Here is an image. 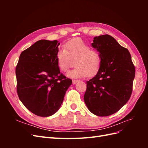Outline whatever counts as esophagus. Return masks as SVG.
<instances>
[{"label":"esophagus","mask_w":148,"mask_h":148,"mask_svg":"<svg viewBox=\"0 0 148 148\" xmlns=\"http://www.w3.org/2000/svg\"><path fill=\"white\" fill-rule=\"evenodd\" d=\"M78 80H73V81H72V83L74 84H76V83H77V82H78Z\"/></svg>","instance_id":"34e87169"}]
</instances>
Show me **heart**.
Segmentation results:
<instances>
[{
    "instance_id": "heart-1",
    "label": "heart",
    "mask_w": 148,
    "mask_h": 148,
    "mask_svg": "<svg viewBox=\"0 0 148 148\" xmlns=\"http://www.w3.org/2000/svg\"><path fill=\"white\" fill-rule=\"evenodd\" d=\"M73 61L76 67L67 73V77L72 78L86 76L90 77L99 70L101 57L99 52L91 49V47L82 39L76 38L67 42L56 56L57 66L64 72L69 70Z\"/></svg>"
}]
</instances>
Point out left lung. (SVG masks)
I'll return each mask as SVG.
<instances>
[{"label":"left lung","mask_w":148,"mask_h":148,"mask_svg":"<svg viewBox=\"0 0 148 148\" xmlns=\"http://www.w3.org/2000/svg\"><path fill=\"white\" fill-rule=\"evenodd\" d=\"M91 45L99 52L101 64L95 77L86 82L84 101L91 112L105 117L117 112L130 98L135 68L128 49L111 36L95 37Z\"/></svg>","instance_id":"1"}]
</instances>
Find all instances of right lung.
Instances as JSON below:
<instances>
[{
  "label": "right lung",
  "instance_id": "right-lung-1",
  "mask_svg": "<svg viewBox=\"0 0 148 148\" xmlns=\"http://www.w3.org/2000/svg\"><path fill=\"white\" fill-rule=\"evenodd\" d=\"M59 45L57 40H39L21 53L16 66L19 99L30 112L40 117L57 112L72 83L57 66Z\"/></svg>",
  "mask_w": 148,
  "mask_h": 148
}]
</instances>
